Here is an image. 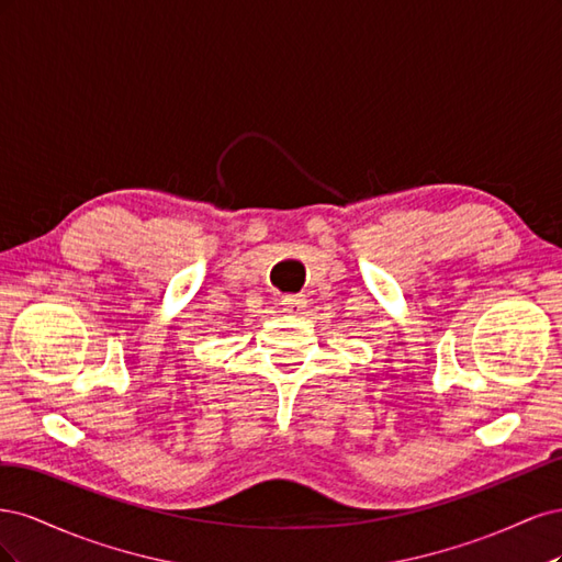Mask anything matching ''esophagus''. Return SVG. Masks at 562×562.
<instances>
[{
	"mask_svg": "<svg viewBox=\"0 0 562 562\" xmlns=\"http://www.w3.org/2000/svg\"><path fill=\"white\" fill-rule=\"evenodd\" d=\"M281 304L285 314H302L304 307H307V295H283Z\"/></svg>",
	"mask_w": 562,
	"mask_h": 562,
	"instance_id": "obj_1",
	"label": "esophagus"
}]
</instances>
